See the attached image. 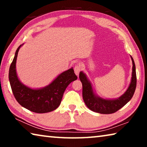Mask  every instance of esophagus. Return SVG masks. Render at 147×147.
Wrapping results in <instances>:
<instances>
[{
    "label": "esophagus",
    "mask_w": 147,
    "mask_h": 147,
    "mask_svg": "<svg viewBox=\"0 0 147 147\" xmlns=\"http://www.w3.org/2000/svg\"><path fill=\"white\" fill-rule=\"evenodd\" d=\"M74 73L76 74V75L78 76L80 71H81V66L80 65H75V67H74Z\"/></svg>",
    "instance_id": "obj_1"
}]
</instances>
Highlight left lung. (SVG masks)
<instances>
[{
    "mask_svg": "<svg viewBox=\"0 0 147 147\" xmlns=\"http://www.w3.org/2000/svg\"><path fill=\"white\" fill-rule=\"evenodd\" d=\"M132 61V74L131 82L128 88L123 95L115 99H105L94 94L91 84L85 74L81 71L79 78L82 84V96L84 102L88 108L94 112L102 114H111L116 112L131 100L135 92L137 84L136 65Z\"/></svg>",
    "mask_w": 147,
    "mask_h": 147,
    "instance_id": "left-lung-1",
    "label": "left lung"
}]
</instances>
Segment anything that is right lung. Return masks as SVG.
<instances>
[{
	"label": "right lung",
	"mask_w": 147,
	"mask_h": 147,
	"mask_svg": "<svg viewBox=\"0 0 147 147\" xmlns=\"http://www.w3.org/2000/svg\"><path fill=\"white\" fill-rule=\"evenodd\" d=\"M23 45L17 48L9 67V80L12 92L20 105L28 110L38 113L51 112L59 106L67 87L76 80L77 76L73 69L71 68L61 73L45 88L32 89L24 85L19 80L16 73L17 54Z\"/></svg>",
	"instance_id": "1"
}]
</instances>
